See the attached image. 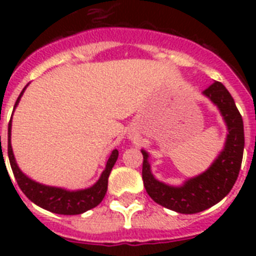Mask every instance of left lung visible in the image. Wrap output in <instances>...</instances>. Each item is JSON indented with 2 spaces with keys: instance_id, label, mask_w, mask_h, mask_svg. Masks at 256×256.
Wrapping results in <instances>:
<instances>
[{
  "instance_id": "left-lung-1",
  "label": "left lung",
  "mask_w": 256,
  "mask_h": 256,
  "mask_svg": "<svg viewBox=\"0 0 256 256\" xmlns=\"http://www.w3.org/2000/svg\"><path fill=\"white\" fill-rule=\"evenodd\" d=\"M204 94L218 106L228 126L224 150L205 173L187 180L182 187H170L154 178L148 152L142 150V180L146 192L155 202L180 214L202 212L226 198L237 180L242 162L245 146L244 122L234 100L220 82L210 84Z\"/></svg>"
}]
</instances>
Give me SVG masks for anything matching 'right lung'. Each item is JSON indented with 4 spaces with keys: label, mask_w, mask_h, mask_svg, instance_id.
<instances>
[{
    "label": "right lung",
    "mask_w": 256,
    "mask_h": 256,
    "mask_svg": "<svg viewBox=\"0 0 256 256\" xmlns=\"http://www.w3.org/2000/svg\"><path fill=\"white\" fill-rule=\"evenodd\" d=\"M22 92H24V90H22ZM22 92L18 97L15 106L19 102ZM10 134L11 120L10 124H8V154L11 169H12V173L15 176V180H16L20 190L24 192V195L29 200L33 201L38 206L50 210L52 212H56V214L76 216V214H82V212L97 206L102 201V198H105V194L108 191V176H110V172H112V166H114L115 162L118 159V155H119L118 150H114L112 152L108 160V164H106L105 170L101 174V178L97 180L96 184H94V186L87 190H82V191L70 192L62 188H56V187L44 186V184L29 180L26 176H24L20 172V169L18 168L16 162H15V158H14L12 148H11L10 144Z\"/></svg>",
    "instance_id": "1"
}]
</instances>
